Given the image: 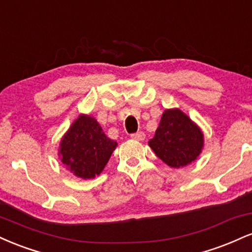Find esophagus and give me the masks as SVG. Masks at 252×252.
Here are the masks:
<instances>
[{"instance_id":"1","label":"esophagus","mask_w":252,"mask_h":252,"mask_svg":"<svg viewBox=\"0 0 252 252\" xmlns=\"http://www.w3.org/2000/svg\"><path fill=\"white\" fill-rule=\"evenodd\" d=\"M130 137H131L132 140H136V141H143L144 138H146V135H144L143 131H137V132H135V134L130 135Z\"/></svg>"}]
</instances>
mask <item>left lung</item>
Wrapping results in <instances>:
<instances>
[{
	"mask_svg": "<svg viewBox=\"0 0 252 252\" xmlns=\"http://www.w3.org/2000/svg\"><path fill=\"white\" fill-rule=\"evenodd\" d=\"M149 147L158 158L173 168L185 167L200 154L204 135L179 109L166 110Z\"/></svg>",
	"mask_w": 252,
	"mask_h": 252,
	"instance_id": "obj_1",
	"label": "left lung"
}]
</instances>
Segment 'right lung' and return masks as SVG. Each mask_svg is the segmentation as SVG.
<instances>
[{"mask_svg": "<svg viewBox=\"0 0 252 252\" xmlns=\"http://www.w3.org/2000/svg\"><path fill=\"white\" fill-rule=\"evenodd\" d=\"M116 147L94 117L82 115L63 136L60 156L62 162L78 178L92 179L100 174Z\"/></svg>", "mask_w": 252, "mask_h": 252, "instance_id": "1", "label": "right lung"}]
</instances>
